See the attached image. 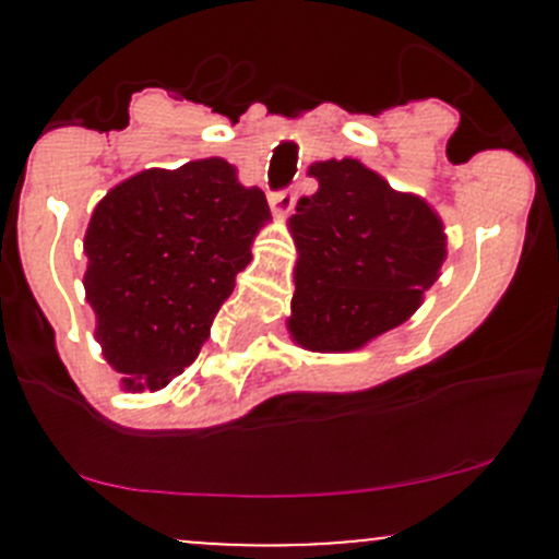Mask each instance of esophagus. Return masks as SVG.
I'll return each mask as SVG.
<instances>
[{"instance_id":"esophagus-1","label":"esophagus","mask_w":559,"mask_h":559,"mask_svg":"<svg viewBox=\"0 0 559 559\" xmlns=\"http://www.w3.org/2000/svg\"><path fill=\"white\" fill-rule=\"evenodd\" d=\"M270 207H273L275 213H289L292 207H295V191L292 189L273 191V194H270Z\"/></svg>"}]
</instances>
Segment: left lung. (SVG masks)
Segmentation results:
<instances>
[{"mask_svg":"<svg viewBox=\"0 0 559 559\" xmlns=\"http://www.w3.org/2000/svg\"><path fill=\"white\" fill-rule=\"evenodd\" d=\"M319 189L292 216L297 273L289 332L311 352H352L403 324L447 257L441 218L357 159L311 167Z\"/></svg>","mask_w":559,"mask_h":559,"instance_id":"left-lung-1","label":"left lung"}]
</instances>
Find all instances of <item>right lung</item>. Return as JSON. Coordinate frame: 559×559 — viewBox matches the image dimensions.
Here are the masks:
<instances>
[{
	"instance_id": "obj_1",
	"label": "right lung",
	"mask_w": 559,
	"mask_h": 559,
	"mask_svg": "<svg viewBox=\"0 0 559 559\" xmlns=\"http://www.w3.org/2000/svg\"><path fill=\"white\" fill-rule=\"evenodd\" d=\"M267 218L264 191L240 186L224 159L145 170L107 191L83 240V286L123 386L162 389L194 362Z\"/></svg>"
}]
</instances>
